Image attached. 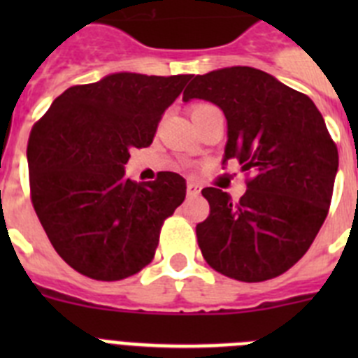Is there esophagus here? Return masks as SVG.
<instances>
[{
    "label": "esophagus",
    "mask_w": 358,
    "mask_h": 358,
    "mask_svg": "<svg viewBox=\"0 0 358 358\" xmlns=\"http://www.w3.org/2000/svg\"><path fill=\"white\" fill-rule=\"evenodd\" d=\"M201 189H202V186L195 181H189L188 185H186V192H188L189 197H195V195L201 194Z\"/></svg>",
    "instance_id": "1"
}]
</instances>
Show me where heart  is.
<instances>
[{"label":"heart","mask_w":358,"mask_h":358,"mask_svg":"<svg viewBox=\"0 0 358 358\" xmlns=\"http://www.w3.org/2000/svg\"><path fill=\"white\" fill-rule=\"evenodd\" d=\"M199 107H206V103H201V106H195L194 109H199Z\"/></svg>","instance_id":"b5f03b06"}]
</instances>
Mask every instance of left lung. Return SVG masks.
<instances>
[{"label":"left lung","mask_w":358,"mask_h":358,"mask_svg":"<svg viewBox=\"0 0 358 358\" xmlns=\"http://www.w3.org/2000/svg\"><path fill=\"white\" fill-rule=\"evenodd\" d=\"M206 100L227 122L222 164L251 176L238 202L204 188L210 217L197 224L204 260L227 278L265 281L289 271L321 229L339 169L327 123L306 94L276 77L231 66L197 75L182 100Z\"/></svg>","instance_id":"obj_1"}]
</instances>
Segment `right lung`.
<instances>
[{
  "label": "right lung",
  "instance_id": "right-lung-1",
  "mask_svg": "<svg viewBox=\"0 0 358 358\" xmlns=\"http://www.w3.org/2000/svg\"><path fill=\"white\" fill-rule=\"evenodd\" d=\"M188 78L110 73L66 90L31 129L34 210L59 256L84 276L116 281L140 273L154 258L163 220L185 201L179 173L134 182L125 164L132 148L152 143Z\"/></svg>",
  "mask_w": 358,
  "mask_h": 358
}]
</instances>
